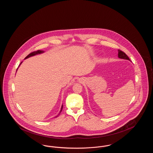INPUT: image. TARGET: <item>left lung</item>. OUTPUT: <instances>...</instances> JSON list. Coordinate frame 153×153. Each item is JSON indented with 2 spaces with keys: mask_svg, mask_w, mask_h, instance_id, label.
I'll use <instances>...</instances> for the list:
<instances>
[{
  "mask_svg": "<svg viewBox=\"0 0 153 153\" xmlns=\"http://www.w3.org/2000/svg\"><path fill=\"white\" fill-rule=\"evenodd\" d=\"M118 57H119V58L130 60L129 57L126 54V53L122 51H120V50H118Z\"/></svg>",
  "mask_w": 153,
  "mask_h": 153,
  "instance_id": "obj_1",
  "label": "left lung"
}]
</instances>
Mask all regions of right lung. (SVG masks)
<instances>
[{
    "mask_svg": "<svg viewBox=\"0 0 153 153\" xmlns=\"http://www.w3.org/2000/svg\"><path fill=\"white\" fill-rule=\"evenodd\" d=\"M44 53V51H41V50H38V51H33V52H31V53H30L29 55H27V56L25 57V59H26V58H29V57H31V56H34V55L38 54H40V53ZM62 108H63V105H62V107H61V108L60 112H59V114H58V115L60 114L61 112L62 111ZM57 117H58V115H57Z\"/></svg>",
    "mask_w": 153,
    "mask_h": 153,
    "instance_id": "right-lung-1",
    "label": "right lung"
}]
</instances>
